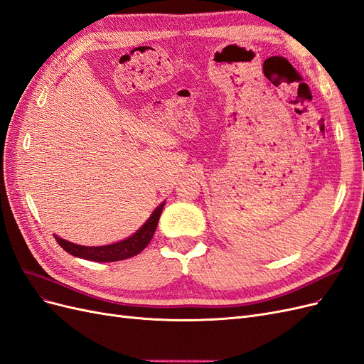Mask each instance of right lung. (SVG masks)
<instances>
[{"instance_id": "obj_1", "label": "right lung", "mask_w": 364, "mask_h": 364, "mask_svg": "<svg viewBox=\"0 0 364 364\" xmlns=\"http://www.w3.org/2000/svg\"><path fill=\"white\" fill-rule=\"evenodd\" d=\"M164 205L165 202H162L158 208H155V211H153L151 215L147 218V222L142 225L134 235H130L121 241H117V243H112V245L82 246V245L71 243V241L63 240L58 235H54V238H56V241L63 250H67L73 257H77V258L97 261V262H112V261L127 259L138 255V253L144 250L150 243V240L153 238V234H155L156 230Z\"/></svg>"}]
</instances>
